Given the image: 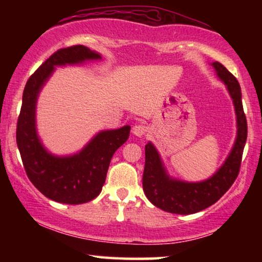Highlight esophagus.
<instances>
[{"mask_svg": "<svg viewBox=\"0 0 262 262\" xmlns=\"http://www.w3.org/2000/svg\"><path fill=\"white\" fill-rule=\"evenodd\" d=\"M145 132H146V127L143 126V125H135V126L132 127V134L137 136V137H142V136H144Z\"/></svg>", "mask_w": 262, "mask_h": 262, "instance_id": "1", "label": "esophagus"}]
</instances>
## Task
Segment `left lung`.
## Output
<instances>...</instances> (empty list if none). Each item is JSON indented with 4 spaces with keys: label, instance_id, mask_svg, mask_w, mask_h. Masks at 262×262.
Returning <instances> with one entry per match:
<instances>
[{
    "label": "left lung",
    "instance_id": "1",
    "mask_svg": "<svg viewBox=\"0 0 262 262\" xmlns=\"http://www.w3.org/2000/svg\"><path fill=\"white\" fill-rule=\"evenodd\" d=\"M217 76L227 85L235 106L237 136L230 154L220 169L202 182H185L171 179L151 143L145 145V166L143 191L146 198L159 209L170 213L191 214L199 212L221 199L231 187L241 167L242 154L247 141V119L243 112L241 87L238 81L220 62L212 63Z\"/></svg>",
    "mask_w": 262,
    "mask_h": 262
}]
</instances>
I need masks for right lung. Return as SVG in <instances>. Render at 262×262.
<instances>
[{"label":"right lung","mask_w":262,"mask_h":262,"mask_svg":"<svg viewBox=\"0 0 262 262\" xmlns=\"http://www.w3.org/2000/svg\"><path fill=\"white\" fill-rule=\"evenodd\" d=\"M101 59L83 45L60 49L28 78L16 125V143L28 179L49 199L63 204H83L96 198L105 184L111 159L127 141L130 126L101 131L73 156L58 157L46 151L35 128V105L39 92L55 67Z\"/></svg>","instance_id":"obj_1"}]
</instances>
